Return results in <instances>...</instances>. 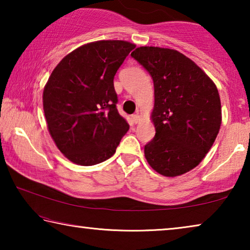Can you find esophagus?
Here are the masks:
<instances>
[{
	"label": "esophagus",
	"instance_id": "1",
	"mask_svg": "<svg viewBox=\"0 0 250 250\" xmlns=\"http://www.w3.org/2000/svg\"><path fill=\"white\" fill-rule=\"evenodd\" d=\"M131 119H132L133 124H138V122L140 121V116H139V115H132V116H131Z\"/></svg>",
	"mask_w": 250,
	"mask_h": 250
}]
</instances>
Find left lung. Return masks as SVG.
<instances>
[{
  "label": "left lung",
  "instance_id": "left-lung-1",
  "mask_svg": "<svg viewBox=\"0 0 250 250\" xmlns=\"http://www.w3.org/2000/svg\"><path fill=\"white\" fill-rule=\"evenodd\" d=\"M153 79L155 135L145 146L151 167L177 176L200 164L222 124L218 90L191 59L174 49L143 46L131 54Z\"/></svg>",
  "mask_w": 250,
  "mask_h": 250
}]
</instances>
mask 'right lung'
Listing matches in <instances>:
<instances>
[{"label": "right lung", "mask_w": 250, "mask_h": 250, "mask_svg": "<svg viewBox=\"0 0 250 250\" xmlns=\"http://www.w3.org/2000/svg\"><path fill=\"white\" fill-rule=\"evenodd\" d=\"M135 45L99 41L62 59L44 88L49 133L62 154L79 166H95L115 154L129 125L117 109V70Z\"/></svg>", "instance_id": "1"}]
</instances>
